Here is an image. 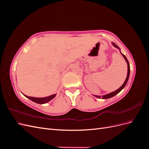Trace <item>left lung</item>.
<instances>
[{"instance_id":"1","label":"left lung","mask_w":149,"mask_h":149,"mask_svg":"<svg viewBox=\"0 0 149 149\" xmlns=\"http://www.w3.org/2000/svg\"><path fill=\"white\" fill-rule=\"evenodd\" d=\"M112 45H113L114 47H116V48H118V49H119V51H120V53H121V55H123V56L124 57V58L125 59L126 63H127V77H126V79H125V80L124 83H123V84L121 86H120L118 89L116 90V91H114V92H112V93H109V94H105V95H103V96H97V95H94V96L97 97V98H102V99H103V100H106V99H109V98H111V97H112L114 96L115 95H116L117 94L119 93L121 91L122 89H123L124 88V87L125 86V85H126V84H127V81H128V79H129V74H130V65H129V61H128L127 59V58H126V56H125L124 55H123V53H121L120 49L119 48V47L118 45H116V43H114V42H112Z\"/></svg>"}]
</instances>
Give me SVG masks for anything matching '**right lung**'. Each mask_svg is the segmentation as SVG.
<instances>
[{"label": "right lung", "mask_w": 149, "mask_h": 149, "mask_svg": "<svg viewBox=\"0 0 149 149\" xmlns=\"http://www.w3.org/2000/svg\"><path fill=\"white\" fill-rule=\"evenodd\" d=\"M24 95L26 97L29 98V100L32 101L34 102L40 104H45V103L49 102V101H51L52 100H53V99L56 96V94H52V95H51V96H49L47 97H30L28 96H26V95H25V94H24Z\"/></svg>", "instance_id": "1"}]
</instances>
